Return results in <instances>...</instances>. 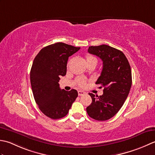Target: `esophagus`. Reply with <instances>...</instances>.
Here are the masks:
<instances>
[{
	"instance_id": "obj_1",
	"label": "esophagus",
	"mask_w": 155,
	"mask_h": 155,
	"mask_svg": "<svg viewBox=\"0 0 155 155\" xmlns=\"http://www.w3.org/2000/svg\"><path fill=\"white\" fill-rule=\"evenodd\" d=\"M78 92V95L79 96H82V95H84V94H86V92H84V91H81V90H79Z\"/></svg>"
}]
</instances>
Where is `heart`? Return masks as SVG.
I'll return each mask as SVG.
<instances>
[{
	"label": "heart",
	"instance_id": "obj_1",
	"mask_svg": "<svg viewBox=\"0 0 155 155\" xmlns=\"http://www.w3.org/2000/svg\"><path fill=\"white\" fill-rule=\"evenodd\" d=\"M86 63L87 64H90V63H95L96 64H97V59L96 58H94L92 55H86ZM76 83L80 87H83L86 85V81L84 78H78L76 79Z\"/></svg>",
	"mask_w": 155,
	"mask_h": 155
}]
</instances>
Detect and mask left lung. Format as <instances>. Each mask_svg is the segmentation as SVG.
<instances>
[{
	"label": "left lung",
	"instance_id": "1",
	"mask_svg": "<svg viewBox=\"0 0 155 155\" xmlns=\"http://www.w3.org/2000/svg\"><path fill=\"white\" fill-rule=\"evenodd\" d=\"M87 51L103 61L96 84L104 87V94L98 96L89 93L92 102L86 111L91 118L107 120L118 113L127 98L132 85L131 68L124 53L109 45L90 46Z\"/></svg>",
	"mask_w": 155,
	"mask_h": 155
}]
</instances>
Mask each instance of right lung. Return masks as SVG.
Returning <instances> with one entry per match:
<instances>
[{
	"instance_id": "add662e5",
	"label": "right lung",
	"mask_w": 155,
	"mask_h": 155,
	"mask_svg": "<svg viewBox=\"0 0 155 155\" xmlns=\"http://www.w3.org/2000/svg\"><path fill=\"white\" fill-rule=\"evenodd\" d=\"M80 49L59 42L44 47L34 59L30 72L31 87L39 108L47 117H64L78 96L74 89H60L58 82L60 76L66 74L69 57Z\"/></svg>"
}]
</instances>
